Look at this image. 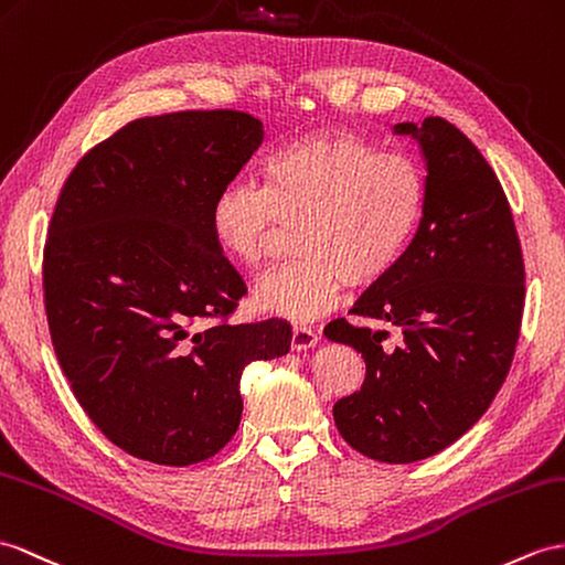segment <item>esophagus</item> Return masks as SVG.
Wrapping results in <instances>:
<instances>
[{"mask_svg": "<svg viewBox=\"0 0 565 565\" xmlns=\"http://www.w3.org/2000/svg\"><path fill=\"white\" fill-rule=\"evenodd\" d=\"M319 342V335L316 330L307 328V326H295L292 328V350H309Z\"/></svg>", "mask_w": 565, "mask_h": 565, "instance_id": "esophagus-1", "label": "esophagus"}]
</instances>
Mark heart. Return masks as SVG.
<instances>
[{
	"instance_id": "obj_1",
	"label": "heart",
	"mask_w": 565,
	"mask_h": 565,
	"mask_svg": "<svg viewBox=\"0 0 565 565\" xmlns=\"http://www.w3.org/2000/svg\"><path fill=\"white\" fill-rule=\"evenodd\" d=\"M426 177L403 150H379L350 131L313 134L275 148L256 182H230L209 209V230L232 264L256 268L280 227H292L295 260L254 290L260 313L313 321L350 285L388 275L424 217Z\"/></svg>"
}]
</instances>
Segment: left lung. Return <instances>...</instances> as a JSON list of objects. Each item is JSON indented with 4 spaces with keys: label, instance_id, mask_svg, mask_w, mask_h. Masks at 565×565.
<instances>
[{
    "label": "left lung",
    "instance_id": "8db88e82",
    "mask_svg": "<svg viewBox=\"0 0 565 565\" xmlns=\"http://www.w3.org/2000/svg\"><path fill=\"white\" fill-rule=\"evenodd\" d=\"M426 160V205L397 266L352 313L403 330L330 321L326 338L362 352V388L340 397V436L379 462H415L470 429L511 369L525 305V264L499 177L467 136L441 117L395 124Z\"/></svg>",
    "mask_w": 565,
    "mask_h": 565
}]
</instances>
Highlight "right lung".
<instances>
[{"label": "right lung", "mask_w": 565, "mask_h": 565, "mask_svg": "<svg viewBox=\"0 0 565 565\" xmlns=\"http://www.w3.org/2000/svg\"><path fill=\"white\" fill-rule=\"evenodd\" d=\"M260 141L239 109L134 119L76 162L54 205L52 348L90 422L139 460L213 458L242 419V371L290 352L282 319L230 323L246 287L209 230L213 196Z\"/></svg>", "instance_id": "add662e5"}]
</instances>
